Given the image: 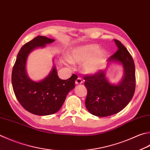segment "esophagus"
Wrapping results in <instances>:
<instances>
[{"instance_id":"obj_1","label":"esophagus","mask_w":150,"mask_h":150,"mask_svg":"<svg viewBox=\"0 0 150 150\" xmlns=\"http://www.w3.org/2000/svg\"><path fill=\"white\" fill-rule=\"evenodd\" d=\"M82 82H83V81H82V80H81V78H79V77L77 79H76V81H75V83H76V85H80L81 83H82Z\"/></svg>"}]
</instances>
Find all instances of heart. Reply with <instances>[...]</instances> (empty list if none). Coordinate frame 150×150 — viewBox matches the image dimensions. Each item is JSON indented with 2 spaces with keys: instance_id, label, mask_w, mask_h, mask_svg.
Listing matches in <instances>:
<instances>
[{
  "instance_id": "obj_1",
  "label": "heart",
  "mask_w": 150,
  "mask_h": 150,
  "mask_svg": "<svg viewBox=\"0 0 150 150\" xmlns=\"http://www.w3.org/2000/svg\"><path fill=\"white\" fill-rule=\"evenodd\" d=\"M106 53L103 50H98L97 45L89 44L73 49L69 53V63H84L82 65L83 72L91 74L97 72L106 60Z\"/></svg>"
}]
</instances>
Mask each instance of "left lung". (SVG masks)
Returning a JSON list of instances; mask_svg holds the SVG:
<instances>
[{
  "instance_id": "1",
  "label": "left lung",
  "mask_w": 150,
  "mask_h": 150,
  "mask_svg": "<svg viewBox=\"0 0 150 150\" xmlns=\"http://www.w3.org/2000/svg\"><path fill=\"white\" fill-rule=\"evenodd\" d=\"M118 50L108 61L120 63L123 67L124 77L117 85L110 83L105 71L98 70L85 76L84 85L87 89L86 106L91 114L106 117L121 111L132 99L136 87L135 66L131 55L121 42L115 39Z\"/></svg>"
}]
</instances>
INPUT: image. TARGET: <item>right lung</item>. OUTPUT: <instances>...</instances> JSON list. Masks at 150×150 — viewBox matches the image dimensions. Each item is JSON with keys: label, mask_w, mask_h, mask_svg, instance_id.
<instances>
[{"label": "right lung", "mask_w": 150, "mask_h": 150, "mask_svg": "<svg viewBox=\"0 0 150 150\" xmlns=\"http://www.w3.org/2000/svg\"><path fill=\"white\" fill-rule=\"evenodd\" d=\"M53 41L46 36H38L28 42L19 50L13 67L12 83L17 99L27 111L35 115H47L58 112L68 93L75 87V80L78 78L73 74L67 80H61L55 67L50 74L39 82L28 77L25 64L29 53Z\"/></svg>", "instance_id": "right-lung-1"}]
</instances>
